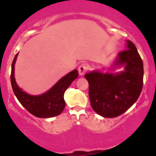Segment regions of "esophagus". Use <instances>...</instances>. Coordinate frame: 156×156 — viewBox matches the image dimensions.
Returning a JSON list of instances; mask_svg holds the SVG:
<instances>
[{"label": "esophagus", "mask_w": 156, "mask_h": 156, "mask_svg": "<svg viewBox=\"0 0 156 156\" xmlns=\"http://www.w3.org/2000/svg\"><path fill=\"white\" fill-rule=\"evenodd\" d=\"M88 69H89V67H88L87 65H86L84 64L80 65V66L79 67V69H78L79 74H80V75H83V74L87 73Z\"/></svg>", "instance_id": "1"}]
</instances>
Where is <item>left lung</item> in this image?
<instances>
[{"mask_svg":"<svg viewBox=\"0 0 156 156\" xmlns=\"http://www.w3.org/2000/svg\"><path fill=\"white\" fill-rule=\"evenodd\" d=\"M115 65H125V70L115 74L92 72L84 76L91 107L105 117L124 113L137 101L143 88V61L132 41H127L126 49L118 53Z\"/></svg>","mask_w":156,"mask_h":156,"instance_id":"8db88e82","label":"left lung"}]
</instances>
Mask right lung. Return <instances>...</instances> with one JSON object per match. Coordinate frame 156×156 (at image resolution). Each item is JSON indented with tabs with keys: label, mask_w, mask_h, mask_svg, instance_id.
<instances>
[{
	"label": "right lung",
	"mask_w": 156,
	"mask_h": 156,
	"mask_svg": "<svg viewBox=\"0 0 156 156\" xmlns=\"http://www.w3.org/2000/svg\"><path fill=\"white\" fill-rule=\"evenodd\" d=\"M17 55L18 53L15 55L12 63L10 80L13 92L18 101L28 112L37 117L48 118L60 115L65 106V92L71 83L78 76V71L74 69L63 76L46 93L40 96H31L22 91L15 82L14 67Z\"/></svg>",
	"instance_id": "1"
}]
</instances>
